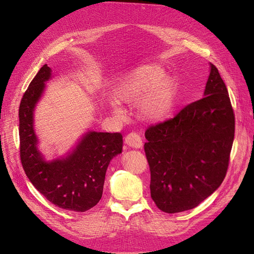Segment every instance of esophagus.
Returning a JSON list of instances; mask_svg holds the SVG:
<instances>
[{
  "instance_id": "1",
  "label": "esophagus",
  "mask_w": 254,
  "mask_h": 254,
  "mask_svg": "<svg viewBox=\"0 0 254 254\" xmlns=\"http://www.w3.org/2000/svg\"><path fill=\"white\" fill-rule=\"evenodd\" d=\"M125 143L129 146H131L133 148H140L142 147V137L140 134H137L136 132H131L127 134L125 137Z\"/></svg>"
}]
</instances>
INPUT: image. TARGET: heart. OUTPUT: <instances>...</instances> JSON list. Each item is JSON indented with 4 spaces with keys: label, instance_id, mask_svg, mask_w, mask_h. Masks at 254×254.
<instances>
[{
    "label": "heart",
    "instance_id": "heart-1",
    "mask_svg": "<svg viewBox=\"0 0 254 254\" xmlns=\"http://www.w3.org/2000/svg\"><path fill=\"white\" fill-rule=\"evenodd\" d=\"M120 103L140 105L141 115L148 121L159 122L170 117L177 97V84L158 64H145L135 68L114 90ZM114 111L120 110L114 107Z\"/></svg>",
    "mask_w": 254,
    "mask_h": 254
}]
</instances>
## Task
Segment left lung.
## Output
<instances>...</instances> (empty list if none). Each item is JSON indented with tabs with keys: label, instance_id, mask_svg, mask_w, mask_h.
<instances>
[{
	"label": "left lung",
	"instance_id": "8db88e82",
	"mask_svg": "<svg viewBox=\"0 0 254 254\" xmlns=\"http://www.w3.org/2000/svg\"><path fill=\"white\" fill-rule=\"evenodd\" d=\"M234 132L227 87L211 64L204 97L145 131L150 195L161 211L194 209L219 188L228 171Z\"/></svg>",
	"mask_w": 254,
	"mask_h": 254
}]
</instances>
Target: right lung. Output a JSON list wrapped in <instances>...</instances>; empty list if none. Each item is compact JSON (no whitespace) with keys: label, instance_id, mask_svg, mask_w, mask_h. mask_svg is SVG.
<instances>
[{"label":"right lung","instance_id":"add662e5","mask_svg":"<svg viewBox=\"0 0 254 254\" xmlns=\"http://www.w3.org/2000/svg\"><path fill=\"white\" fill-rule=\"evenodd\" d=\"M51 72L44 64L21 99V163L29 181L49 201L64 210L86 212L101 200L107 167L111 159L122 152L123 135L120 132H88L65 159L45 162L36 146L33 112Z\"/></svg>","mask_w":254,"mask_h":254}]
</instances>
